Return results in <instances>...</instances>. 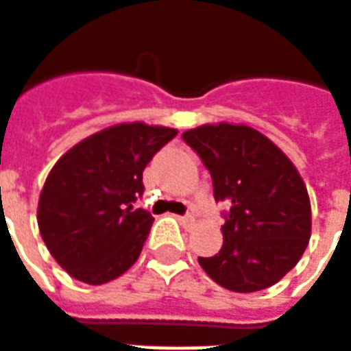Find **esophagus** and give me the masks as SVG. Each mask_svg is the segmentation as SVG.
I'll return each mask as SVG.
<instances>
[{"label":"esophagus","mask_w":351,"mask_h":351,"mask_svg":"<svg viewBox=\"0 0 351 351\" xmlns=\"http://www.w3.org/2000/svg\"><path fill=\"white\" fill-rule=\"evenodd\" d=\"M178 220L182 221V223H193L195 218H193V214H184V216H178Z\"/></svg>","instance_id":"1"}]
</instances>
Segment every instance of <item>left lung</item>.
<instances>
[{
  "label": "left lung",
  "mask_w": 351,
  "mask_h": 351,
  "mask_svg": "<svg viewBox=\"0 0 351 351\" xmlns=\"http://www.w3.org/2000/svg\"><path fill=\"white\" fill-rule=\"evenodd\" d=\"M210 173L214 199L229 203L223 244L199 258L210 278L237 293L276 284L306 250L312 213L306 186L272 141L250 125L205 123L182 133Z\"/></svg>",
  "instance_id": "left-lung-1"
}]
</instances>
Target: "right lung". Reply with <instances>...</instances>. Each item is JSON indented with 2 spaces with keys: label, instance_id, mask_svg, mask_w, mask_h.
I'll use <instances>...</instances> for the list:
<instances>
[{
  "label": "right lung",
  "instance_id": "right-lung-1",
  "mask_svg": "<svg viewBox=\"0 0 351 351\" xmlns=\"http://www.w3.org/2000/svg\"><path fill=\"white\" fill-rule=\"evenodd\" d=\"M176 133L143 122L118 123L56 161L43 186L37 223L52 258L73 278L99 286L137 261L154 221L133 206L145 191L143 171Z\"/></svg>",
  "mask_w": 351,
  "mask_h": 351
}]
</instances>
